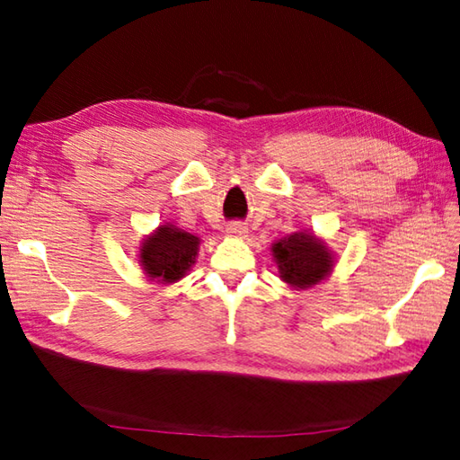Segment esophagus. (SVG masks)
Segmentation results:
<instances>
[{"label": "esophagus", "mask_w": 460, "mask_h": 460, "mask_svg": "<svg viewBox=\"0 0 460 460\" xmlns=\"http://www.w3.org/2000/svg\"><path fill=\"white\" fill-rule=\"evenodd\" d=\"M227 233H229V235H233V237H243L247 233V227L243 223H239V221H233V223L227 225Z\"/></svg>", "instance_id": "1"}]
</instances>
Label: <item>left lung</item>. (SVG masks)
Returning <instances> with one entry per match:
<instances>
[{"label": "left lung", "mask_w": 460, "mask_h": 460, "mask_svg": "<svg viewBox=\"0 0 460 460\" xmlns=\"http://www.w3.org/2000/svg\"><path fill=\"white\" fill-rule=\"evenodd\" d=\"M272 257L277 261L282 280L298 288L316 285L332 267V257L324 243L302 233L275 243Z\"/></svg>", "instance_id": "1"}]
</instances>
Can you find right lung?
<instances>
[{
  "label": "right lung",
  "instance_id": "add662e5",
  "mask_svg": "<svg viewBox=\"0 0 460 460\" xmlns=\"http://www.w3.org/2000/svg\"><path fill=\"white\" fill-rule=\"evenodd\" d=\"M198 245L199 239L191 233L162 225L150 239H146L140 249L146 275L152 280H180L191 267Z\"/></svg>",
  "mask_w": 460,
  "mask_h": 460
}]
</instances>
